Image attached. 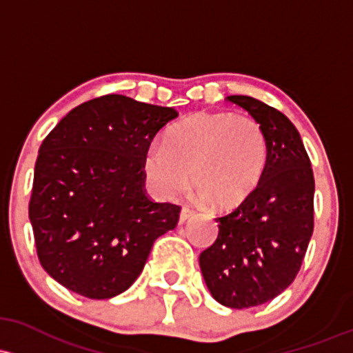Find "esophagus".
<instances>
[{
    "label": "esophagus",
    "mask_w": 353,
    "mask_h": 353,
    "mask_svg": "<svg viewBox=\"0 0 353 353\" xmlns=\"http://www.w3.org/2000/svg\"><path fill=\"white\" fill-rule=\"evenodd\" d=\"M192 214H194V212H192L191 209H189V208H183V209H181V214H179V223L184 224L185 221L191 218Z\"/></svg>",
    "instance_id": "1"
}]
</instances>
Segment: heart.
<instances>
[{
	"mask_svg": "<svg viewBox=\"0 0 353 353\" xmlns=\"http://www.w3.org/2000/svg\"><path fill=\"white\" fill-rule=\"evenodd\" d=\"M268 162V141L258 120L231 112L197 114L149 147L145 183L161 199H176L192 184L203 201L226 208L253 192Z\"/></svg>",
	"mask_w": 353,
	"mask_h": 353,
	"instance_id": "obj_1",
	"label": "heart"
}]
</instances>
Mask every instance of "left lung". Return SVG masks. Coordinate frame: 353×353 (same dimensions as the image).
I'll list each match as a JSON object with an SVG mask.
<instances>
[{"label": "left lung", "mask_w": 353, "mask_h": 353, "mask_svg": "<svg viewBox=\"0 0 353 353\" xmlns=\"http://www.w3.org/2000/svg\"><path fill=\"white\" fill-rule=\"evenodd\" d=\"M263 127L268 162L261 181L230 214L216 219L214 245L199 256L212 298L230 308L273 300L295 280L313 233L315 179L296 127L253 97L231 95Z\"/></svg>", "instance_id": "1"}]
</instances>
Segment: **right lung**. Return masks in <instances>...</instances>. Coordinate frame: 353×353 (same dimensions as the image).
<instances>
[{
	"label": "right lung",
	"mask_w": 353,
	"mask_h": 353,
	"mask_svg": "<svg viewBox=\"0 0 353 353\" xmlns=\"http://www.w3.org/2000/svg\"><path fill=\"white\" fill-rule=\"evenodd\" d=\"M172 107L103 95L70 110L38 150L30 221L41 266L70 292L105 300L137 280L181 208L145 194L142 162Z\"/></svg>",
	"instance_id": "add662e5"
}]
</instances>
